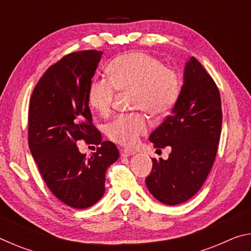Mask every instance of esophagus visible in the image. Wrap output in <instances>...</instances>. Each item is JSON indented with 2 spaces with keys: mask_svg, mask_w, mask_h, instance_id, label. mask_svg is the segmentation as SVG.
<instances>
[{
  "mask_svg": "<svg viewBox=\"0 0 251 251\" xmlns=\"http://www.w3.org/2000/svg\"><path fill=\"white\" fill-rule=\"evenodd\" d=\"M135 151H129V150H122L121 151V156L122 157H129L131 155H134Z\"/></svg>",
  "mask_w": 251,
  "mask_h": 251,
  "instance_id": "esophagus-1",
  "label": "esophagus"
}]
</instances>
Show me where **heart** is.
<instances>
[{
	"instance_id": "heart-1",
	"label": "heart",
	"mask_w": 251,
	"mask_h": 251,
	"mask_svg": "<svg viewBox=\"0 0 251 251\" xmlns=\"http://www.w3.org/2000/svg\"><path fill=\"white\" fill-rule=\"evenodd\" d=\"M108 80L95 79L88 87L87 100L99 115L108 116L116 92L131 93V108L144 110L152 117H164L177 103L180 78L175 70L143 52H128L113 59L106 67ZM148 130L144 114L117 117L106 126L110 141L131 147Z\"/></svg>"
}]
</instances>
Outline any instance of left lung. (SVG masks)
I'll list each match as a JSON object with an SVG mask.
<instances>
[{
    "label": "left lung",
    "mask_w": 251,
    "mask_h": 251,
    "mask_svg": "<svg viewBox=\"0 0 251 251\" xmlns=\"http://www.w3.org/2000/svg\"><path fill=\"white\" fill-rule=\"evenodd\" d=\"M222 123L217 85L201 63L190 57L177 103L150 136L155 148L172 147L168 159L152 158L146 178L147 188L157 201L178 205L201 188L217 154Z\"/></svg>",
    "instance_id": "left-lung-1"
}]
</instances>
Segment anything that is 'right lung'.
Returning <instances> with one entry per match:
<instances>
[{
	"mask_svg": "<svg viewBox=\"0 0 251 251\" xmlns=\"http://www.w3.org/2000/svg\"><path fill=\"white\" fill-rule=\"evenodd\" d=\"M103 52L80 50L49 67L32 93L28 146L50 192L72 208L94 205L105 193V173L118 159L115 144L101 142L87 93ZM100 145L87 159L75 142Z\"/></svg>",
	"mask_w": 251,
	"mask_h": 251,
	"instance_id": "right-lung-1",
	"label": "right lung"
}]
</instances>
